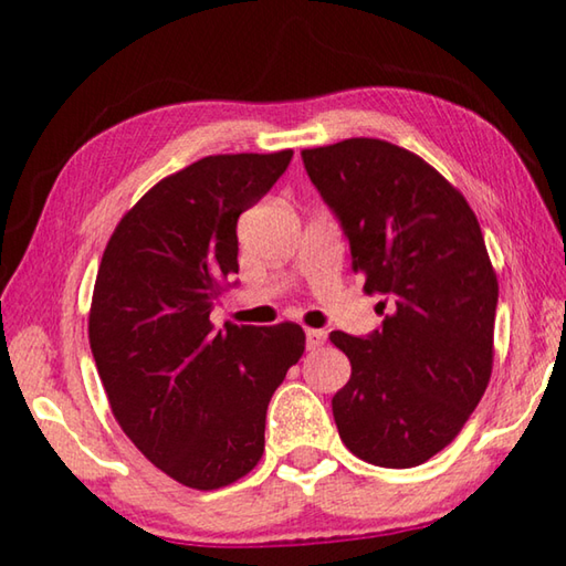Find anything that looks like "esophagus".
I'll return each instance as SVG.
<instances>
[{"instance_id": "esophagus-1", "label": "esophagus", "mask_w": 566, "mask_h": 566, "mask_svg": "<svg viewBox=\"0 0 566 566\" xmlns=\"http://www.w3.org/2000/svg\"><path fill=\"white\" fill-rule=\"evenodd\" d=\"M324 342H327V332H324V329H306V349H310V352L319 349Z\"/></svg>"}]
</instances>
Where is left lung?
Returning a JSON list of instances; mask_svg holds the SVG:
<instances>
[{"label": "left lung", "mask_w": 566, "mask_h": 566, "mask_svg": "<svg viewBox=\"0 0 566 566\" xmlns=\"http://www.w3.org/2000/svg\"><path fill=\"white\" fill-rule=\"evenodd\" d=\"M304 169L349 239L352 272L379 294L381 329L332 332L352 377L332 399L342 442L407 469L462 432L494 361L496 272L462 191L385 139L302 149Z\"/></svg>", "instance_id": "1"}]
</instances>
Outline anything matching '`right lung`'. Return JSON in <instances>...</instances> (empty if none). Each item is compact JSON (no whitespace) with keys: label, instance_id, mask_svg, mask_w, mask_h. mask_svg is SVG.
<instances>
[{"label":"right lung","instance_id":"right-lung-1","mask_svg":"<svg viewBox=\"0 0 566 566\" xmlns=\"http://www.w3.org/2000/svg\"><path fill=\"white\" fill-rule=\"evenodd\" d=\"M292 155H212L175 171L119 219L102 254L90 347L112 415L151 464L191 490L252 472L270 399L304 354L294 322L219 332L209 322L239 272L237 219Z\"/></svg>","mask_w":566,"mask_h":566}]
</instances>
